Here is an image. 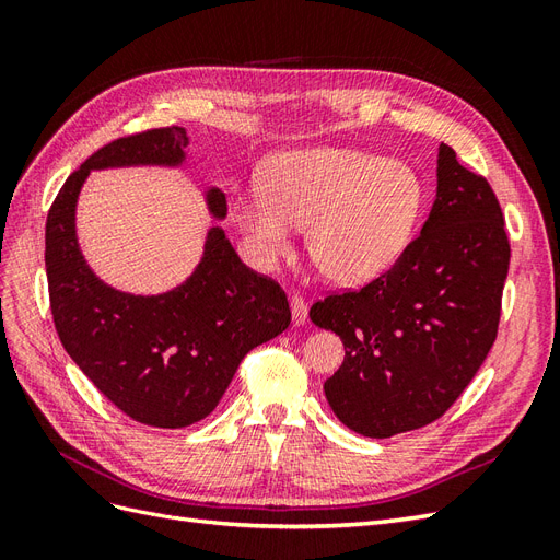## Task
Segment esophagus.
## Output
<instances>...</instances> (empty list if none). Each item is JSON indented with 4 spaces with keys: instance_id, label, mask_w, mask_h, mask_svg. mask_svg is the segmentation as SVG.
<instances>
[{
    "instance_id": "34e87169",
    "label": "esophagus",
    "mask_w": 560,
    "mask_h": 560,
    "mask_svg": "<svg viewBox=\"0 0 560 560\" xmlns=\"http://www.w3.org/2000/svg\"><path fill=\"white\" fill-rule=\"evenodd\" d=\"M290 306H292V322L296 327H301V325H306V319H308V306H306V301H303L299 294H294L292 299H290Z\"/></svg>"
}]
</instances>
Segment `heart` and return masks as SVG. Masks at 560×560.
Segmentation results:
<instances>
[{
    "label": "heart",
    "mask_w": 560,
    "mask_h": 560,
    "mask_svg": "<svg viewBox=\"0 0 560 560\" xmlns=\"http://www.w3.org/2000/svg\"><path fill=\"white\" fill-rule=\"evenodd\" d=\"M420 206L422 182L409 163L317 147L270 159L264 184L233 196L231 217L259 266L284 257L294 226H306L308 257L322 278L362 284L399 259Z\"/></svg>",
    "instance_id": "b5f03b06"
}]
</instances>
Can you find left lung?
I'll return each instance as SVG.
<instances>
[{"mask_svg": "<svg viewBox=\"0 0 560 560\" xmlns=\"http://www.w3.org/2000/svg\"><path fill=\"white\" fill-rule=\"evenodd\" d=\"M506 270L510 241L493 189L442 142L436 198L418 238L374 282L311 308L313 325L346 348L325 383L336 418L371 439L442 418L493 348Z\"/></svg>", "mask_w": 560, "mask_h": 560, "instance_id": "obj_1", "label": "left lung"}]
</instances>
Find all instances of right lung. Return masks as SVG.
I'll return each instance as SVG.
<instances>
[{
	"label": "right lung",
	"mask_w": 560,
	"mask_h": 560,
	"mask_svg": "<svg viewBox=\"0 0 560 560\" xmlns=\"http://www.w3.org/2000/svg\"><path fill=\"white\" fill-rule=\"evenodd\" d=\"M189 135L156 128L114 140L67 177L46 219L50 313L62 348L126 416L177 430L214 411L245 354L292 322L280 284L249 270L222 226H210L191 276L163 294L107 284L83 257L79 194L93 171L184 167ZM212 219H226V196L202 189Z\"/></svg>",
	"instance_id": "add662e5"
}]
</instances>
